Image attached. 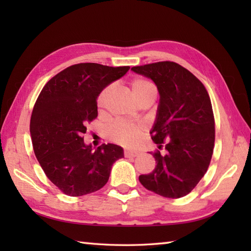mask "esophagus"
I'll use <instances>...</instances> for the list:
<instances>
[{
  "instance_id": "obj_1",
  "label": "esophagus",
  "mask_w": 251,
  "mask_h": 251,
  "mask_svg": "<svg viewBox=\"0 0 251 251\" xmlns=\"http://www.w3.org/2000/svg\"><path fill=\"white\" fill-rule=\"evenodd\" d=\"M124 155L125 157H136L138 155V152L136 151H130V150H126L124 151Z\"/></svg>"
}]
</instances>
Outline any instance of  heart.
<instances>
[{
  "mask_svg": "<svg viewBox=\"0 0 251 251\" xmlns=\"http://www.w3.org/2000/svg\"><path fill=\"white\" fill-rule=\"evenodd\" d=\"M131 93L140 102L142 99L149 97L151 95H156V88L154 85L149 82L148 79L142 77H136L131 79L130 82ZM111 93V87L106 86L101 90L97 98V108L102 110L108 100L109 95ZM146 131V126L142 124H131L126 122H114L106 129V136L110 140L117 143V145L124 147H134L139 142L143 132Z\"/></svg>",
  "mask_w": 251,
  "mask_h": 251,
  "instance_id": "1",
  "label": "heart"
}]
</instances>
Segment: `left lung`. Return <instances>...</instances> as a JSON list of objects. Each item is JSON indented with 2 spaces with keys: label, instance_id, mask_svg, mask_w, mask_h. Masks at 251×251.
Here are the masks:
<instances>
[{
  "label": "left lung",
  "instance_id": "8db88e82",
  "mask_svg": "<svg viewBox=\"0 0 251 251\" xmlns=\"http://www.w3.org/2000/svg\"><path fill=\"white\" fill-rule=\"evenodd\" d=\"M131 70L155 83L159 93L152 140L161 150L153 154L156 166L140 175L149 191L179 199L193 190L204 177L215 146V117L204 85L194 74L173 61L132 67Z\"/></svg>",
  "mask_w": 251,
  "mask_h": 251
}]
</instances>
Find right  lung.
Listing matches in <instances>:
<instances>
[{
    "label": "right lung",
    "instance_id": "1",
    "mask_svg": "<svg viewBox=\"0 0 251 251\" xmlns=\"http://www.w3.org/2000/svg\"><path fill=\"white\" fill-rule=\"evenodd\" d=\"M128 70V66L77 63L51 77L36 99L30 121L35 156L47 178L69 196L100 190L112 165L124 156L123 149L112 143L94 151L83 135L87 123L98 116L101 90Z\"/></svg>",
    "mask_w": 251,
    "mask_h": 251
}]
</instances>
